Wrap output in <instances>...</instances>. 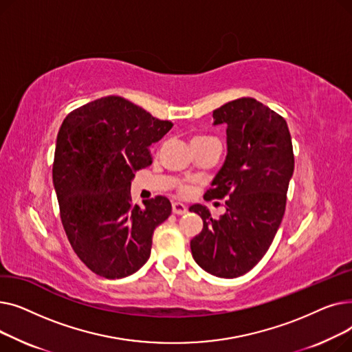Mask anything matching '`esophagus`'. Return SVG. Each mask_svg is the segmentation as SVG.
Returning a JSON list of instances; mask_svg holds the SVG:
<instances>
[{
  "mask_svg": "<svg viewBox=\"0 0 352 352\" xmlns=\"http://www.w3.org/2000/svg\"><path fill=\"white\" fill-rule=\"evenodd\" d=\"M188 210H187V207L182 204V202H173V212L174 214H177V215H182V214H186Z\"/></svg>",
  "mask_w": 352,
  "mask_h": 352,
  "instance_id": "34e87169",
  "label": "esophagus"
}]
</instances>
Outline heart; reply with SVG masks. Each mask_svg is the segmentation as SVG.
Wrapping results in <instances>:
<instances>
[{"label":"heart","mask_w":352,"mask_h":352,"mask_svg":"<svg viewBox=\"0 0 352 352\" xmlns=\"http://www.w3.org/2000/svg\"><path fill=\"white\" fill-rule=\"evenodd\" d=\"M211 140H214V138L206 137V135H199V137H195V138L192 140V142H204V141H211ZM188 191H190V188H188L187 186H181V187H179V192H181L182 195H187Z\"/></svg>","instance_id":"heart-1"}]
</instances>
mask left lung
<instances>
[{"instance_id":"left-lung-1","label":"left lung","mask_w":352,"mask_h":352,"mask_svg":"<svg viewBox=\"0 0 352 352\" xmlns=\"http://www.w3.org/2000/svg\"><path fill=\"white\" fill-rule=\"evenodd\" d=\"M214 125L227 126V157L206 192L226 201L212 219L204 206H191L204 227L191 239L195 263L221 278L252 270L268 251L285 212L294 153L287 121L250 97L217 108Z\"/></svg>"}]
</instances>
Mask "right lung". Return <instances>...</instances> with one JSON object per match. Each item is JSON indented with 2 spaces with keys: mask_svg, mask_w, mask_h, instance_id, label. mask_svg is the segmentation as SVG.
<instances>
[{
  "mask_svg": "<svg viewBox=\"0 0 352 352\" xmlns=\"http://www.w3.org/2000/svg\"><path fill=\"white\" fill-rule=\"evenodd\" d=\"M173 128L122 97L71 111L55 145L52 182L68 241L100 276L124 278L150 258L154 230L171 214L158 195L133 204L134 173L151 165L150 145Z\"/></svg>",
  "mask_w": 352,
  "mask_h": 352,
  "instance_id": "right-lung-1",
  "label": "right lung"
}]
</instances>
